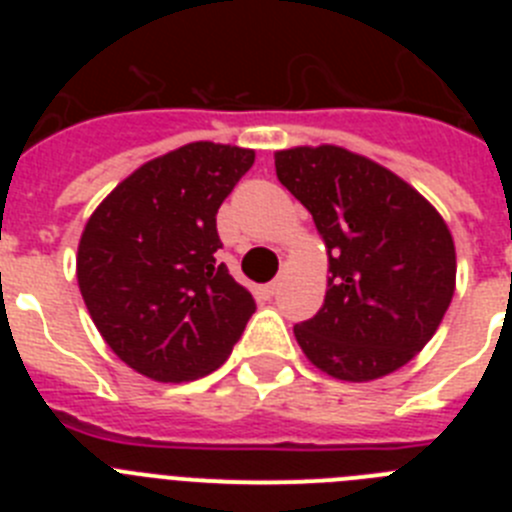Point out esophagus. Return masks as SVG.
Returning <instances> with one entry per match:
<instances>
[{"mask_svg": "<svg viewBox=\"0 0 512 512\" xmlns=\"http://www.w3.org/2000/svg\"><path fill=\"white\" fill-rule=\"evenodd\" d=\"M282 284H284V271H282V274H279L277 279H274V282H269V284H266V289H264V292H266V295H271V297H274V295H277V292H279V289H282Z\"/></svg>", "mask_w": 512, "mask_h": 512, "instance_id": "esophagus-1", "label": "esophagus"}]
</instances>
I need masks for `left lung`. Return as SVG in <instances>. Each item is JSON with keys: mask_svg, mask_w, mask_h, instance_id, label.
<instances>
[{"mask_svg": "<svg viewBox=\"0 0 512 512\" xmlns=\"http://www.w3.org/2000/svg\"><path fill=\"white\" fill-rule=\"evenodd\" d=\"M279 182L310 210L328 251V289L295 338L320 372L369 382L408 364L456 287L449 225L408 182L338 146L274 153Z\"/></svg>", "mask_w": 512, "mask_h": 512, "instance_id": "8db88e82", "label": "left lung"}]
</instances>
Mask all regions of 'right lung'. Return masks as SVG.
<instances>
[{
	"label": "right lung",
	"mask_w": 512,
	"mask_h": 512,
	"mask_svg": "<svg viewBox=\"0 0 512 512\" xmlns=\"http://www.w3.org/2000/svg\"><path fill=\"white\" fill-rule=\"evenodd\" d=\"M251 148L197 140L117 184L92 212L76 279L120 361L156 382L215 372L256 310L215 259L217 210L253 166Z\"/></svg>",
	"instance_id": "1"
}]
</instances>
